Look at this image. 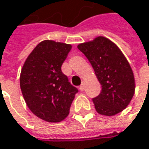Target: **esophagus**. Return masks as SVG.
<instances>
[{
    "instance_id": "1",
    "label": "esophagus",
    "mask_w": 149,
    "mask_h": 149,
    "mask_svg": "<svg viewBox=\"0 0 149 149\" xmlns=\"http://www.w3.org/2000/svg\"><path fill=\"white\" fill-rule=\"evenodd\" d=\"M84 89H85V87H84V83H82V84H81V85L79 86V90H80L81 91H84Z\"/></svg>"
}]
</instances>
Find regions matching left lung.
<instances>
[{"label":"left lung","mask_w":149,"mask_h":149,"mask_svg":"<svg viewBox=\"0 0 149 149\" xmlns=\"http://www.w3.org/2000/svg\"><path fill=\"white\" fill-rule=\"evenodd\" d=\"M92 65L102 85L100 94L92 98L96 110L104 116L123 111L134 93L132 69L119 48L104 37L77 46Z\"/></svg>","instance_id":"8db88e82"}]
</instances>
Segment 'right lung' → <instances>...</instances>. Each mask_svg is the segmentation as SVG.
I'll return each instance as SVG.
<instances>
[{"label":"right lung","instance_id":"1","mask_svg":"<svg viewBox=\"0 0 149 149\" xmlns=\"http://www.w3.org/2000/svg\"><path fill=\"white\" fill-rule=\"evenodd\" d=\"M72 45L44 40L27 57L20 73L23 97L30 110L49 123L64 120L78 90L61 71Z\"/></svg>","mask_w":149,"mask_h":149}]
</instances>
